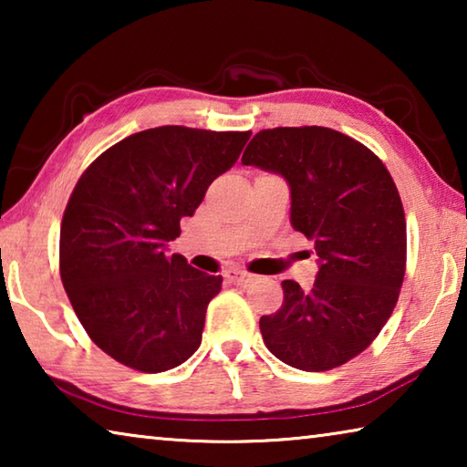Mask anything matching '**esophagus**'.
Wrapping results in <instances>:
<instances>
[{
	"mask_svg": "<svg viewBox=\"0 0 467 467\" xmlns=\"http://www.w3.org/2000/svg\"><path fill=\"white\" fill-rule=\"evenodd\" d=\"M226 280H231L233 284H236V286H247V284L253 282V274L241 272V270H228Z\"/></svg>",
	"mask_w": 467,
	"mask_h": 467,
	"instance_id": "1",
	"label": "esophagus"
}]
</instances>
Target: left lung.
<instances>
[{"label": "left lung", "instance_id": "1", "mask_svg": "<svg viewBox=\"0 0 467 467\" xmlns=\"http://www.w3.org/2000/svg\"><path fill=\"white\" fill-rule=\"evenodd\" d=\"M241 162L286 179L290 223L319 257L313 288L284 280L282 306L259 319L267 350L306 373L344 365L379 336L404 282L406 216L389 171L317 125L262 130Z\"/></svg>", "mask_w": 467, "mask_h": 467}]
</instances>
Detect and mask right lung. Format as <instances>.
I'll return each mask as SVG.
<instances>
[{
    "instance_id": "1",
    "label": "right lung",
    "mask_w": 467,
    "mask_h": 467,
    "mask_svg": "<svg viewBox=\"0 0 467 467\" xmlns=\"http://www.w3.org/2000/svg\"><path fill=\"white\" fill-rule=\"evenodd\" d=\"M249 136L162 125L117 141L78 179L61 220V282L86 334L110 358L162 373L200 348L223 275L169 255L167 244Z\"/></svg>"
}]
</instances>
